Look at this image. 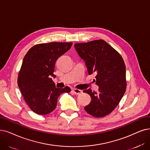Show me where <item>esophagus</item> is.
<instances>
[{
    "label": "esophagus",
    "instance_id": "1",
    "mask_svg": "<svg viewBox=\"0 0 150 150\" xmlns=\"http://www.w3.org/2000/svg\"><path fill=\"white\" fill-rule=\"evenodd\" d=\"M73 91L74 93V94H76V95H79V94H81L82 93L81 90L77 89V88H74L73 90Z\"/></svg>",
    "mask_w": 150,
    "mask_h": 150
}]
</instances>
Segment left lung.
I'll return each mask as SVG.
<instances>
[{"label": "left lung", "mask_w": 150, "mask_h": 150, "mask_svg": "<svg viewBox=\"0 0 150 150\" xmlns=\"http://www.w3.org/2000/svg\"><path fill=\"white\" fill-rule=\"evenodd\" d=\"M74 47L84 60L89 75L95 74L98 92L84 90L91 97V102L84 109L95 117L108 115L116 108L126 91L125 65L124 59L113 47L103 40L77 43Z\"/></svg>", "instance_id": "8db88e82"}]
</instances>
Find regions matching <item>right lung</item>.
<instances>
[{
    "instance_id": "1",
    "label": "right lung",
    "mask_w": 150,
    "mask_h": 150,
    "mask_svg": "<svg viewBox=\"0 0 150 150\" xmlns=\"http://www.w3.org/2000/svg\"><path fill=\"white\" fill-rule=\"evenodd\" d=\"M72 42H50L35 45L23 58L18 77L23 97L31 110L39 115H47L55 109L57 100L71 88H57L51 76L57 59L69 50Z\"/></svg>"
}]
</instances>
